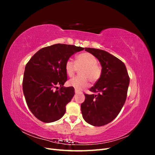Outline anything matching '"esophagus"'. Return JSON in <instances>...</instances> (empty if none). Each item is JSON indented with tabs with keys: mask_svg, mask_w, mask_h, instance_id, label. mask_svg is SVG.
Instances as JSON below:
<instances>
[{
	"mask_svg": "<svg viewBox=\"0 0 155 155\" xmlns=\"http://www.w3.org/2000/svg\"><path fill=\"white\" fill-rule=\"evenodd\" d=\"M75 93H76V94H79V93H80V92H79L78 91H76V90H75Z\"/></svg>",
	"mask_w": 155,
	"mask_h": 155,
	"instance_id": "34e87169",
	"label": "esophagus"
}]
</instances>
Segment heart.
<instances>
[{
  "instance_id": "b5f03b06",
  "label": "heart",
  "mask_w": 155,
  "mask_h": 155,
  "mask_svg": "<svg viewBox=\"0 0 155 155\" xmlns=\"http://www.w3.org/2000/svg\"><path fill=\"white\" fill-rule=\"evenodd\" d=\"M97 63L96 58L88 52L79 54L76 58V63L72 59H67L64 68L68 76H72L78 69L81 68L79 71V76L69 79L67 85L80 91L88 87V80L92 83L97 82L101 75V68Z\"/></svg>"
}]
</instances>
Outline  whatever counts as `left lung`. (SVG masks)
<instances>
[{
    "label": "left lung",
    "instance_id": "1",
    "mask_svg": "<svg viewBox=\"0 0 155 155\" xmlns=\"http://www.w3.org/2000/svg\"><path fill=\"white\" fill-rule=\"evenodd\" d=\"M99 61L101 77L90 91L97 94H84L85 100L81 105L83 118L93 126H103L118 115L125 104L130 79L125 64L107 51L85 48Z\"/></svg>",
    "mask_w": 155,
    "mask_h": 155
}]
</instances>
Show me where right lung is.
I'll return each instance as SVG.
<instances>
[{
    "mask_svg": "<svg viewBox=\"0 0 155 155\" xmlns=\"http://www.w3.org/2000/svg\"><path fill=\"white\" fill-rule=\"evenodd\" d=\"M84 48L55 44L39 50L26 65L22 81L23 93L29 109L45 123L61 119L66 105L74 96L73 87H64L67 80L65 63ZM58 86L61 87L56 90Z\"/></svg>",
    "mask_w": 155,
    "mask_h": 155,
    "instance_id": "add662e5",
    "label": "right lung"
}]
</instances>
